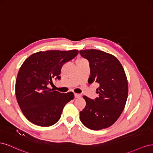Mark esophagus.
<instances>
[{
	"instance_id": "esophagus-1",
	"label": "esophagus",
	"mask_w": 153,
	"mask_h": 153,
	"mask_svg": "<svg viewBox=\"0 0 153 153\" xmlns=\"http://www.w3.org/2000/svg\"><path fill=\"white\" fill-rule=\"evenodd\" d=\"M75 97L76 98H80L81 95L80 94H77V93H75Z\"/></svg>"
}]
</instances>
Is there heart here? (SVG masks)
I'll use <instances>...</instances> for the list:
<instances>
[{
  "label": "heart",
  "mask_w": 153,
  "mask_h": 153,
  "mask_svg": "<svg viewBox=\"0 0 153 153\" xmlns=\"http://www.w3.org/2000/svg\"><path fill=\"white\" fill-rule=\"evenodd\" d=\"M80 60H84V59H80Z\"/></svg>",
  "instance_id": "b5f03b06"
}]
</instances>
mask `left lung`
Returning a JSON list of instances; mask_svg holds the SVG:
<instances>
[{
    "label": "left lung",
    "mask_w": 153,
    "mask_h": 153,
    "mask_svg": "<svg viewBox=\"0 0 153 153\" xmlns=\"http://www.w3.org/2000/svg\"><path fill=\"white\" fill-rule=\"evenodd\" d=\"M89 62L91 76L88 83L100 84L94 100L84 96L85 107L80 112L83 124L92 130L107 128L115 123L126 105L128 80L122 64L113 55L95 49L80 50Z\"/></svg>",
    "instance_id": "left-lung-1"
}]
</instances>
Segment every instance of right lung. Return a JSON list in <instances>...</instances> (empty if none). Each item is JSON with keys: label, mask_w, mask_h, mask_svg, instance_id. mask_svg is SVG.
<instances>
[{"label": "right lung", "mask_w": 153, "mask_h": 153, "mask_svg": "<svg viewBox=\"0 0 153 153\" xmlns=\"http://www.w3.org/2000/svg\"><path fill=\"white\" fill-rule=\"evenodd\" d=\"M78 53V50L38 52L22 64L16 77L15 94L23 114L30 122L45 127L59 121L74 94L51 91L47 85L52 84V78H61L62 66Z\"/></svg>", "instance_id": "1"}]
</instances>
